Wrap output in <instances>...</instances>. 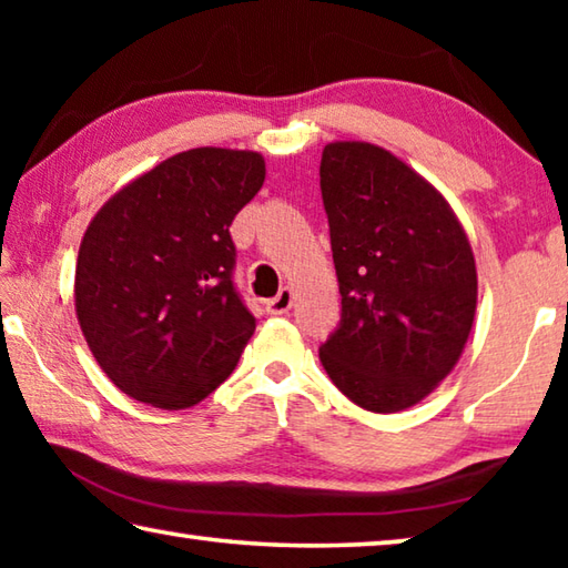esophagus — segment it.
I'll return each instance as SVG.
<instances>
[{"label":"esophagus","instance_id":"esophagus-1","mask_svg":"<svg viewBox=\"0 0 568 568\" xmlns=\"http://www.w3.org/2000/svg\"><path fill=\"white\" fill-rule=\"evenodd\" d=\"M291 307H293V291H291V287H281L277 295L265 303V311L271 315H283V313L291 311Z\"/></svg>","mask_w":568,"mask_h":568}]
</instances>
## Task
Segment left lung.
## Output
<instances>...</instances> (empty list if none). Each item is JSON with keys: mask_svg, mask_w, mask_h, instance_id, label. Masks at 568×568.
Masks as SVG:
<instances>
[{"mask_svg": "<svg viewBox=\"0 0 568 568\" xmlns=\"http://www.w3.org/2000/svg\"><path fill=\"white\" fill-rule=\"evenodd\" d=\"M321 195L341 285L323 368L355 406L403 410L448 376L468 341V237L434 185L368 142L325 145Z\"/></svg>", "mask_w": 568, "mask_h": 568, "instance_id": "obj_1", "label": "left lung"}]
</instances>
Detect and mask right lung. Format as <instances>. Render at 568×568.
Instances as JSON below:
<instances>
[{"instance_id":"1","label":"right lung","mask_w":568,"mask_h":568,"mask_svg":"<svg viewBox=\"0 0 568 568\" xmlns=\"http://www.w3.org/2000/svg\"><path fill=\"white\" fill-rule=\"evenodd\" d=\"M257 152L197 148L104 203L74 271L80 328L122 393L178 410L210 396L253 338L233 281L235 215L257 195Z\"/></svg>"}]
</instances>
